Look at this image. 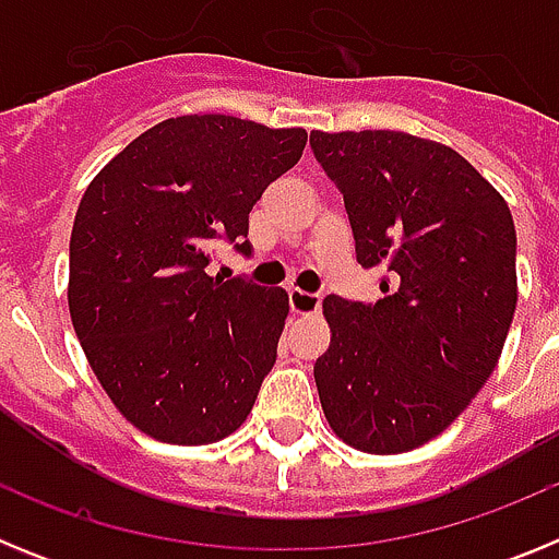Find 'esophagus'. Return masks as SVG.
Masks as SVG:
<instances>
[{
  "label": "esophagus",
  "mask_w": 559,
  "mask_h": 559,
  "mask_svg": "<svg viewBox=\"0 0 559 559\" xmlns=\"http://www.w3.org/2000/svg\"><path fill=\"white\" fill-rule=\"evenodd\" d=\"M288 299H290V310H294V313H299V316L316 313V310L322 308V296H319V294H308V290L290 288L288 290Z\"/></svg>",
  "instance_id": "obj_1"
}]
</instances>
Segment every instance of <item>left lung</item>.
<instances>
[{"mask_svg":"<svg viewBox=\"0 0 559 559\" xmlns=\"http://www.w3.org/2000/svg\"><path fill=\"white\" fill-rule=\"evenodd\" d=\"M344 195L374 305L324 299L316 360L324 417L364 453H406L445 431L496 369L518 305L515 224L453 147L403 131L310 133Z\"/></svg>","mask_w":559,"mask_h":559,"instance_id":"obj_1","label":"left lung"}]
</instances>
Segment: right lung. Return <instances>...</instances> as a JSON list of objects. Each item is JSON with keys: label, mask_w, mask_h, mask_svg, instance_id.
Here are the masks:
<instances>
[{"label": "right lung", "mask_w": 559, "mask_h": 559, "mask_svg": "<svg viewBox=\"0 0 559 559\" xmlns=\"http://www.w3.org/2000/svg\"><path fill=\"white\" fill-rule=\"evenodd\" d=\"M305 142V128L187 114L147 128L83 192L69 313L100 386L147 437L210 445L249 417L288 294L206 265L218 243L251 254V206Z\"/></svg>", "instance_id": "obj_1"}]
</instances>
